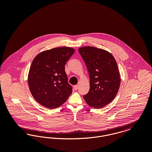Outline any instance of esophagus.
<instances>
[{
	"label": "esophagus",
	"instance_id": "34e87169",
	"mask_svg": "<svg viewBox=\"0 0 152 152\" xmlns=\"http://www.w3.org/2000/svg\"><path fill=\"white\" fill-rule=\"evenodd\" d=\"M78 88H79V86H78V85H76V86H74V89H75V90H77V89H78Z\"/></svg>",
	"mask_w": 152,
	"mask_h": 152
}]
</instances>
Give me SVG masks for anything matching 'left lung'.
I'll return each mask as SVG.
<instances>
[{"label": "left lung", "instance_id": "obj_1", "mask_svg": "<svg viewBox=\"0 0 152 152\" xmlns=\"http://www.w3.org/2000/svg\"><path fill=\"white\" fill-rule=\"evenodd\" d=\"M79 52L83 58L90 78V89L83 96L87 104L101 108L113 100L120 85L118 66L108 51L94 47H83Z\"/></svg>", "mask_w": 152, "mask_h": 152}]
</instances>
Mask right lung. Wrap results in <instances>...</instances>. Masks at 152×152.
I'll list each match as a JSON object with an SVG mask.
<instances>
[{"instance_id":"1","label":"right lung","mask_w":152,"mask_h":152,"mask_svg":"<svg viewBox=\"0 0 152 152\" xmlns=\"http://www.w3.org/2000/svg\"><path fill=\"white\" fill-rule=\"evenodd\" d=\"M75 50L62 47L39 53L31 65L28 83L36 101L49 109L61 106L72 92L65 72L66 61Z\"/></svg>"}]
</instances>
